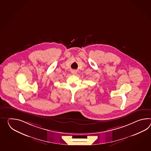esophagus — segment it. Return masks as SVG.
Instances as JSON below:
<instances>
[{"label": "esophagus", "instance_id": "obj_1", "mask_svg": "<svg viewBox=\"0 0 151 151\" xmlns=\"http://www.w3.org/2000/svg\"><path fill=\"white\" fill-rule=\"evenodd\" d=\"M71 73L74 74V75H75V74H76V73H77V71L75 70H73L71 71Z\"/></svg>", "mask_w": 151, "mask_h": 151}]
</instances>
